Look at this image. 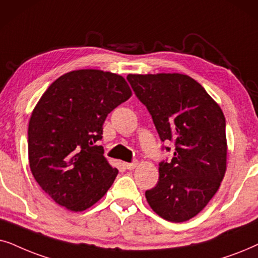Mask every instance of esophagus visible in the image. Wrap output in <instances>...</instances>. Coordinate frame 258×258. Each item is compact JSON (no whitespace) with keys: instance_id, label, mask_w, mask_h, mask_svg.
<instances>
[{"instance_id":"esophagus-1","label":"esophagus","mask_w":258,"mask_h":258,"mask_svg":"<svg viewBox=\"0 0 258 258\" xmlns=\"http://www.w3.org/2000/svg\"><path fill=\"white\" fill-rule=\"evenodd\" d=\"M123 165H125V167L127 170H133V169H136V166L138 165V161L135 160V161H132V163H125Z\"/></svg>"}]
</instances>
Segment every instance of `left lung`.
Returning <instances> with one entry per match:
<instances>
[{"label": "left lung", "mask_w": 258, "mask_h": 258, "mask_svg": "<svg viewBox=\"0 0 258 258\" xmlns=\"http://www.w3.org/2000/svg\"><path fill=\"white\" fill-rule=\"evenodd\" d=\"M127 80L152 115L161 142L174 143L173 158L161 161L157 185L145 192L147 203L166 221H188L207 207L224 178V114L188 75L128 74Z\"/></svg>", "instance_id": "obj_1"}]
</instances>
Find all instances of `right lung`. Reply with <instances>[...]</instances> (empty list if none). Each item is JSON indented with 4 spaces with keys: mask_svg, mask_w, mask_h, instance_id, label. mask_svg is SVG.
Masks as SVG:
<instances>
[{
    "mask_svg": "<svg viewBox=\"0 0 258 258\" xmlns=\"http://www.w3.org/2000/svg\"><path fill=\"white\" fill-rule=\"evenodd\" d=\"M131 95L121 75L79 70L57 78L40 98L28 126L29 166L55 203L84 211L112 186L118 169L98 142L108 113Z\"/></svg>",
    "mask_w": 258,
    "mask_h": 258,
    "instance_id": "add662e5",
    "label": "right lung"
}]
</instances>
